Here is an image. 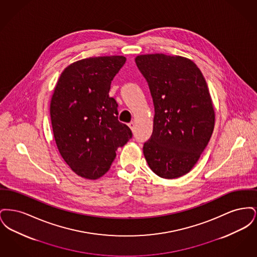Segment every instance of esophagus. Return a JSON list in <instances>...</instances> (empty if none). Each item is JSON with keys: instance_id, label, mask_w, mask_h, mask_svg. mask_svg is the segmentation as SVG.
<instances>
[{"instance_id": "1", "label": "esophagus", "mask_w": 257, "mask_h": 257, "mask_svg": "<svg viewBox=\"0 0 257 257\" xmlns=\"http://www.w3.org/2000/svg\"><path fill=\"white\" fill-rule=\"evenodd\" d=\"M128 126L130 127V129H131L132 131H134L135 126H136V124H135L134 121H131V122L128 124Z\"/></svg>"}]
</instances>
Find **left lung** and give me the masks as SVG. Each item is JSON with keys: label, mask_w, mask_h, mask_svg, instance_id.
<instances>
[{"label": "left lung", "mask_w": 257, "mask_h": 257, "mask_svg": "<svg viewBox=\"0 0 257 257\" xmlns=\"http://www.w3.org/2000/svg\"><path fill=\"white\" fill-rule=\"evenodd\" d=\"M153 98V132L144 146L151 171L166 179L191 171L207 147L215 110L207 83L190 59L165 54L136 57Z\"/></svg>", "instance_id": "8db88e82"}]
</instances>
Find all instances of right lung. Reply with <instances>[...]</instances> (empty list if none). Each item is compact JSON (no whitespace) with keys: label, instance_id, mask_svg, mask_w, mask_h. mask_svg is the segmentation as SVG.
<instances>
[{"label":"right lung","instance_id":"add662e5","mask_svg":"<svg viewBox=\"0 0 257 257\" xmlns=\"http://www.w3.org/2000/svg\"><path fill=\"white\" fill-rule=\"evenodd\" d=\"M126 61L123 56L87 58L61 72L50 103L53 134L60 154L79 176L95 180L109 171L115 151L131 138L117 119L110 83Z\"/></svg>","mask_w":257,"mask_h":257}]
</instances>
